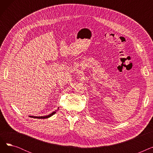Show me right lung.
I'll list each match as a JSON object with an SVG mask.
<instances>
[{
  "instance_id": "obj_1",
  "label": "right lung",
  "mask_w": 153,
  "mask_h": 153,
  "mask_svg": "<svg viewBox=\"0 0 153 153\" xmlns=\"http://www.w3.org/2000/svg\"><path fill=\"white\" fill-rule=\"evenodd\" d=\"M57 110H58V109H57ZM57 110H56V111H53V113H51V114H50V115H47V116H45V117H33V116H29L30 117H31V118H39V119H43V118H49V117H51L52 115H53L54 114H56V111H57Z\"/></svg>"
}]
</instances>
